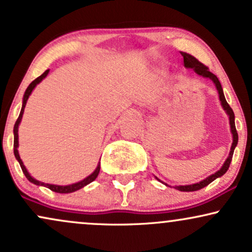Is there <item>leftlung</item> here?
<instances>
[{
    "label": "left lung",
    "instance_id": "left-lung-1",
    "mask_svg": "<svg viewBox=\"0 0 252 252\" xmlns=\"http://www.w3.org/2000/svg\"><path fill=\"white\" fill-rule=\"evenodd\" d=\"M181 55L183 57V63H185L186 67H190V69L194 70L197 74H200V76H202V77H206V78H210L214 83H215L216 89H217V91H219V94H220V100H221V102H222V106L229 116L231 133H232V139H234V141H232V145H231V151H230V153H229L228 159L225 160L224 164H223L222 168L220 169L219 172H216L215 174H213V175H210L209 178H207L206 180H202V181L198 183H194V185H188V186H178V187H176V189H179V190H181V191H195V190H200V189L204 188L206 186L209 185V183H212L214 180L220 178V176H222L223 174H225L226 170L229 169V166H230V162L232 159V154H234L235 147L238 142V134H237V131H236V126H235L234 111H232V108L229 106V104L225 100L224 93H223L222 85H221V83H220L219 78H217L215 74L210 72L206 65L202 64L200 61L196 60V58L194 57V56L189 55V54H187V52H182V51H181Z\"/></svg>",
    "mask_w": 252,
    "mask_h": 252
}]
</instances>
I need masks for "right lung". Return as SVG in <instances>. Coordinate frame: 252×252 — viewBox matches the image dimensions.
<instances>
[{
  "instance_id": "obj_1",
  "label": "right lung",
  "mask_w": 252,
  "mask_h": 252,
  "mask_svg": "<svg viewBox=\"0 0 252 252\" xmlns=\"http://www.w3.org/2000/svg\"><path fill=\"white\" fill-rule=\"evenodd\" d=\"M49 73V70H46L45 72H43V74H40L39 77H37V78L33 80V82L30 83V85L28 86V89L26 90V93H24V97H23V105H22V110H21V113L20 116H18L16 123H15V126H14V154H15V158H16L18 162H20V166L22 170H23L24 175H26V178L29 180L30 182L35 183L37 186H44V187H48L50 190L52 191H56V192H61V194H66V192H72V191H76L78 190V189L83 188L84 186L89 185V183H91L92 181H94L95 178L98 176L99 174V170H100V166L98 164V167L95 168L94 172H93L91 175L88 176L86 179H84L83 181L80 182H77V183H73V185H70V186H56V185H46V183H42L39 181H37L33 178H31L30 174L28 173V170L26 169V167H24L23 162H22L21 158H20V154H18V151H17V147H18V125H20L21 120H22V116H23V112H24V107H26V104H27V100L28 98H29V95L31 94V92H32V90L35 89V86L37 84L42 82L43 79L45 78L46 74Z\"/></svg>"
}]
</instances>
